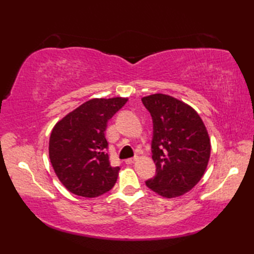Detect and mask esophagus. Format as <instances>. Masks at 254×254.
Returning a JSON list of instances; mask_svg holds the SVG:
<instances>
[{
    "label": "esophagus",
    "mask_w": 254,
    "mask_h": 254,
    "mask_svg": "<svg viewBox=\"0 0 254 254\" xmlns=\"http://www.w3.org/2000/svg\"><path fill=\"white\" fill-rule=\"evenodd\" d=\"M137 159H138L137 156H135V157H133V158H128V159L126 160V164H127V165H132V164L134 163V161H136Z\"/></svg>",
    "instance_id": "34e87169"
}]
</instances>
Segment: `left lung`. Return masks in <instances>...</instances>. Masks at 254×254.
<instances>
[{
	"label": "left lung",
	"mask_w": 254,
	"mask_h": 254,
	"mask_svg": "<svg viewBox=\"0 0 254 254\" xmlns=\"http://www.w3.org/2000/svg\"><path fill=\"white\" fill-rule=\"evenodd\" d=\"M153 119L152 158L156 176L146 186L159 195H183L201 180L209 160L210 139L192 107L165 94L142 98Z\"/></svg>",
	"instance_id": "8db88e82"
}]
</instances>
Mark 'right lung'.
<instances>
[{
    "label": "right lung",
    "instance_id": "obj_1",
    "mask_svg": "<svg viewBox=\"0 0 254 254\" xmlns=\"http://www.w3.org/2000/svg\"><path fill=\"white\" fill-rule=\"evenodd\" d=\"M127 98H94L69 112L52 128L49 157L56 175L69 192L96 197L116 185L119 167L110 164L107 123Z\"/></svg>",
    "mask_w": 254,
    "mask_h": 254
}]
</instances>
